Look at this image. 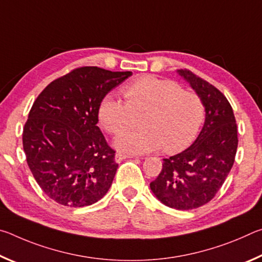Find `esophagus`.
<instances>
[{
	"label": "esophagus",
	"mask_w": 262,
	"mask_h": 262,
	"mask_svg": "<svg viewBox=\"0 0 262 262\" xmlns=\"http://www.w3.org/2000/svg\"><path fill=\"white\" fill-rule=\"evenodd\" d=\"M127 158H133V156H129V155H123V154H117L115 155V162L117 163H120L123 159H127Z\"/></svg>",
	"instance_id": "34e87169"
}]
</instances>
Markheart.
I'll return each instance as SVG.
<instances>
[{"label":"heart","mask_w":262,"mask_h":262,"mask_svg":"<svg viewBox=\"0 0 262 262\" xmlns=\"http://www.w3.org/2000/svg\"><path fill=\"white\" fill-rule=\"evenodd\" d=\"M125 101L105 95L98 105V120L106 132L118 134L129 125L133 112L144 111L142 128L127 130L114 147L128 155H143L164 147L166 152L184 150L192 143L205 120V104L195 92L183 90L171 79L143 75L121 89Z\"/></svg>","instance_id":"1"}]
</instances>
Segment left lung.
I'll return each instance as SVG.
<instances>
[{
	"label": "left lung",
	"mask_w": 262,
	"mask_h": 262,
	"mask_svg": "<svg viewBox=\"0 0 262 262\" xmlns=\"http://www.w3.org/2000/svg\"><path fill=\"white\" fill-rule=\"evenodd\" d=\"M178 74L205 104V125L189 148L163 159L161 173L150 188L165 206L189 210L209 202L227 179L237 152V123L219 89L187 69Z\"/></svg>",
	"instance_id": "1"
}]
</instances>
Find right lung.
Instances as JSON below:
<instances>
[{
  "instance_id": "obj_1",
  "label": "right lung",
  "mask_w": 262,
  "mask_h": 262,
  "mask_svg": "<svg viewBox=\"0 0 262 262\" xmlns=\"http://www.w3.org/2000/svg\"><path fill=\"white\" fill-rule=\"evenodd\" d=\"M132 72L81 67L55 79L32 105L23 129L26 162L47 196L67 207L94 205L117 172L98 123L100 99Z\"/></svg>"
}]
</instances>
